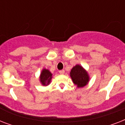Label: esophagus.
I'll return each instance as SVG.
<instances>
[{
    "instance_id": "obj_1",
    "label": "esophagus",
    "mask_w": 125,
    "mask_h": 125,
    "mask_svg": "<svg viewBox=\"0 0 125 125\" xmlns=\"http://www.w3.org/2000/svg\"><path fill=\"white\" fill-rule=\"evenodd\" d=\"M59 73H60V74H63L65 73V71L64 70H61L59 71Z\"/></svg>"
}]
</instances>
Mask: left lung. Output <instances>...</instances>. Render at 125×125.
<instances>
[{
    "mask_svg": "<svg viewBox=\"0 0 125 125\" xmlns=\"http://www.w3.org/2000/svg\"><path fill=\"white\" fill-rule=\"evenodd\" d=\"M70 76L73 82L77 87H83L88 83L89 81V76L88 73L83 67L77 64L71 70Z\"/></svg>",
    "mask_w": 125,
    "mask_h": 125,
    "instance_id": "obj_1",
    "label": "left lung"
}]
</instances>
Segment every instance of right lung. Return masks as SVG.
Listing matches in <instances>:
<instances>
[{
    "mask_svg": "<svg viewBox=\"0 0 125 125\" xmlns=\"http://www.w3.org/2000/svg\"><path fill=\"white\" fill-rule=\"evenodd\" d=\"M52 78V74L51 73V71L47 69H43L40 76V81L42 85L44 86L49 85L51 82Z\"/></svg>",
    "mask_w": 125,
    "mask_h": 125,
    "instance_id": "obj_1",
    "label": "right lung"
}]
</instances>
